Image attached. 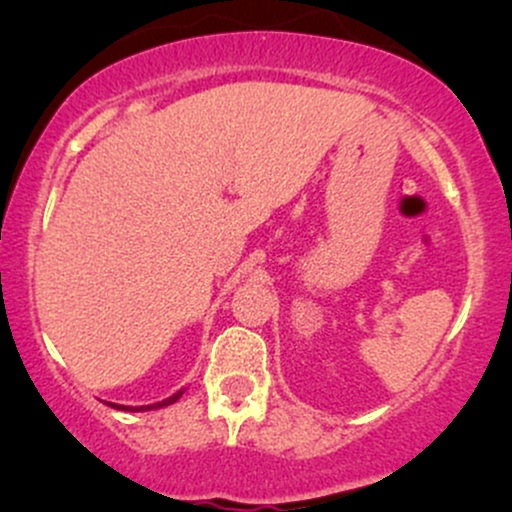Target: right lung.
I'll return each instance as SVG.
<instances>
[{"mask_svg":"<svg viewBox=\"0 0 512 512\" xmlns=\"http://www.w3.org/2000/svg\"><path fill=\"white\" fill-rule=\"evenodd\" d=\"M182 392H185V387H182V390L175 392V395H170L168 399H163V402H156V404H146V407H125V404H110V407H115V409H122V411H151V409H161V407H168V404L178 402V399L182 397Z\"/></svg>","mask_w":512,"mask_h":512,"instance_id":"1","label":"right lung"}]
</instances>
